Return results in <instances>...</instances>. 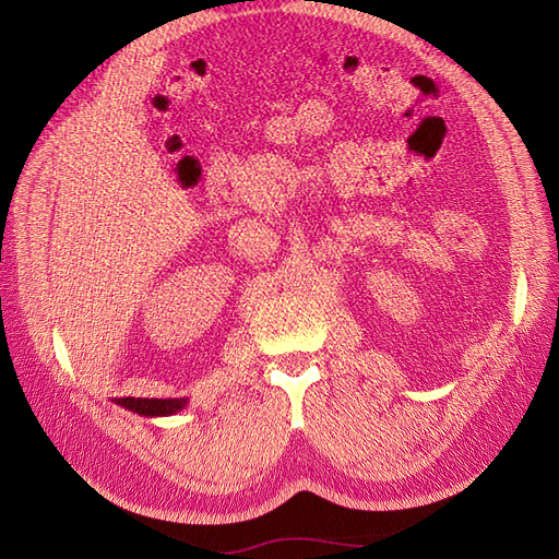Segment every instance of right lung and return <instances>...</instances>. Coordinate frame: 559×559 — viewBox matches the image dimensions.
<instances>
[{"instance_id":"obj_1","label":"right lung","mask_w":559,"mask_h":559,"mask_svg":"<svg viewBox=\"0 0 559 559\" xmlns=\"http://www.w3.org/2000/svg\"><path fill=\"white\" fill-rule=\"evenodd\" d=\"M116 403L126 411L138 413L142 417H165V415H177L189 405V399H116Z\"/></svg>"}]
</instances>
